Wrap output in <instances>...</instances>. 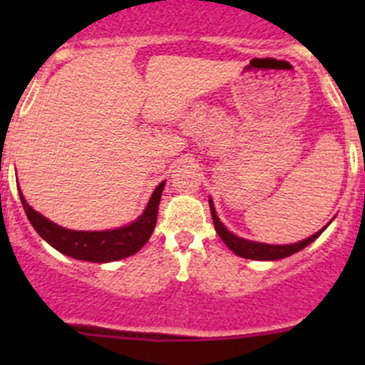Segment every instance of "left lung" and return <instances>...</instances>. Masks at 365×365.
Segmentation results:
<instances>
[{
    "instance_id": "1",
    "label": "left lung",
    "mask_w": 365,
    "mask_h": 365,
    "mask_svg": "<svg viewBox=\"0 0 365 365\" xmlns=\"http://www.w3.org/2000/svg\"><path fill=\"white\" fill-rule=\"evenodd\" d=\"M210 203V212H212V219H213V226H215L217 235L222 238L224 244L231 249L237 256L240 257H247V259H261V261H274V259H282V257H288L292 254H295L298 251H302L304 247H307L311 242H314L323 231L327 230V226L323 227L322 231H318L312 237L305 238V240L298 242V244H292V245H268V244H259V242H251V240H244V238L237 237L231 231L226 230L220 219L217 217L215 208H213L212 200L208 201Z\"/></svg>"
}]
</instances>
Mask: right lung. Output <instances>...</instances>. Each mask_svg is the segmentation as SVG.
Returning a JSON list of instances; mask_svg holds the SVG:
<instances>
[{"mask_svg":"<svg viewBox=\"0 0 365 365\" xmlns=\"http://www.w3.org/2000/svg\"><path fill=\"white\" fill-rule=\"evenodd\" d=\"M162 189H164V182L159 183L157 189L153 190L145 213L135 222L109 231L65 230V227L51 222L49 219L35 212L31 206L26 203L23 194H19V196L26 217L29 219L31 226L56 251L67 254L70 257H76V259L108 263V261L123 259V257L132 256L148 242L157 224Z\"/></svg>","mask_w":365,"mask_h":365,"instance_id":"add662e5","label":"right lung"}]
</instances>
